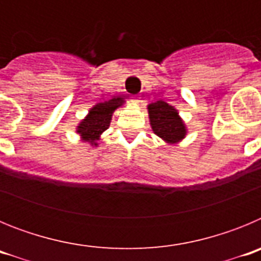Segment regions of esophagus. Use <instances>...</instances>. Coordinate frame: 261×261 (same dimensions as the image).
Returning a JSON list of instances; mask_svg holds the SVG:
<instances>
[{
  "label": "esophagus",
  "mask_w": 261,
  "mask_h": 261,
  "mask_svg": "<svg viewBox=\"0 0 261 261\" xmlns=\"http://www.w3.org/2000/svg\"><path fill=\"white\" fill-rule=\"evenodd\" d=\"M130 102H132L133 105H138V103H140V98H138V96H132Z\"/></svg>",
  "instance_id": "1"
}]
</instances>
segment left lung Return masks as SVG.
<instances>
[{
  "instance_id": "left-lung-1",
  "label": "left lung",
  "mask_w": 261,
  "mask_h": 261,
  "mask_svg": "<svg viewBox=\"0 0 261 261\" xmlns=\"http://www.w3.org/2000/svg\"><path fill=\"white\" fill-rule=\"evenodd\" d=\"M153 132L167 144H177L187 135V128L175 107L163 100L147 106Z\"/></svg>"
}]
</instances>
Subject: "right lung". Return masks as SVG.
<instances>
[{
	"label": "right lung",
	"instance_id": "1",
	"mask_svg": "<svg viewBox=\"0 0 261 261\" xmlns=\"http://www.w3.org/2000/svg\"><path fill=\"white\" fill-rule=\"evenodd\" d=\"M123 105V98H112L107 102L94 106L89 111V115L78 124L77 133H80L81 138L84 141L90 142L93 146H98V140L100 138V135L110 126L114 111Z\"/></svg>",
	"mask_w": 261,
	"mask_h": 261
}]
</instances>
